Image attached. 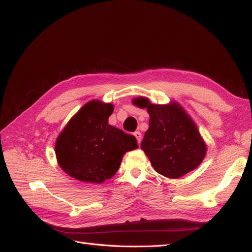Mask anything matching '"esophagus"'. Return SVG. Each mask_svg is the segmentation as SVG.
Returning a JSON list of instances; mask_svg holds the SVG:
<instances>
[{"instance_id":"esophagus-1","label":"esophagus","mask_w":252,"mask_h":252,"mask_svg":"<svg viewBox=\"0 0 252 252\" xmlns=\"http://www.w3.org/2000/svg\"><path fill=\"white\" fill-rule=\"evenodd\" d=\"M133 134H134V136L136 138V140H138V143L140 144L141 141H142V133L140 131H135Z\"/></svg>"}]
</instances>
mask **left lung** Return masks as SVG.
I'll list each match as a JSON object with an SVG mask.
<instances>
[{"label":"left lung","mask_w":252,"mask_h":252,"mask_svg":"<svg viewBox=\"0 0 252 252\" xmlns=\"http://www.w3.org/2000/svg\"><path fill=\"white\" fill-rule=\"evenodd\" d=\"M150 114L149 128L141 148L157 172L178 179L195 169L206 155V145L195 124L177 103L151 104L148 98L132 101Z\"/></svg>","instance_id":"1"}]
</instances>
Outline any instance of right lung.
Listing matches in <instances>:
<instances>
[{"mask_svg": "<svg viewBox=\"0 0 252 252\" xmlns=\"http://www.w3.org/2000/svg\"><path fill=\"white\" fill-rule=\"evenodd\" d=\"M112 111L111 104L90 101L59 135L56 156L70 177L100 184L116 174L126 151L139 147L133 135L108 124Z\"/></svg>", "mask_w": 252, "mask_h": 252, "instance_id": "1", "label": "right lung"}]
</instances>
